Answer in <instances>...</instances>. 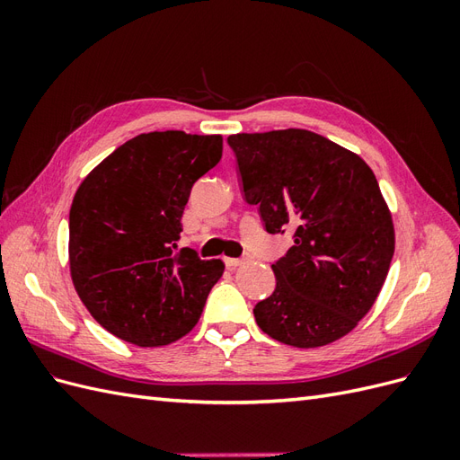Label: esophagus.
Listing matches in <instances>:
<instances>
[{"label": "esophagus", "instance_id": "obj_1", "mask_svg": "<svg viewBox=\"0 0 460 460\" xmlns=\"http://www.w3.org/2000/svg\"><path fill=\"white\" fill-rule=\"evenodd\" d=\"M245 262V259H234V257H225V264L228 269H238Z\"/></svg>", "mask_w": 460, "mask_h": 460}]
</instances>
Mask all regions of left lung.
Instances as JSON below:
<instances>
[{
	"instance_id": "8db88e82",
	"label": "left lung",
	"mask_w": 460,
	"mask_h": 460,
	"mask_svg": "<svg viewBox=\"0 0 460 460\" xmlns=\"http://www.w3.org/2000/svg\"><path fill=\"white\" fill-rule=\"evenodd\" d=\"M245 201L270 234L294 230L272 264L276 289L255 305L276 341L313 349L347 336L378 297L395 252L392 211L357 153L311 130L234 134Z\"/></svg>"
}]
</instances>
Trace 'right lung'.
Wrapping results in <instances>:
<instances>
[{"instance_id":"obj_1","label":"right lung","mask_w":460,"mask_h":460,"mask_svg":"<svg viewBox=\"0 0 460 460\" xmlns=\"http://www.w3.org/2000/svg\"><path fill=\"white\" fill-rule=\"evenodd\" d=\"M222 157V136L132 137L82 180L68 215V267L90 314L119 340L161 347L198 324L220 259L178 252L191 186Z\"/></svg>"}]
</instances>
